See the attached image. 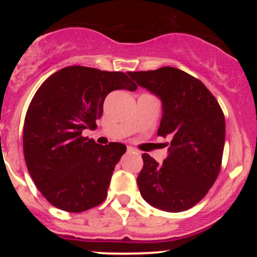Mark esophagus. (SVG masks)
Returning a JSON list of instances; mask_svg holds the SVG:
<instances>
[{"label":"esophagus","mask_w":257,"mask_h":257,"mask_svg":"<svg viewBox=\"0 0 257 257\" xmlns=\"http://www.w3.org/2000/svg\"><path fill=\"white\" fill-rule=\"evenodd\" d=\"M126 152H129V153H139V151H137V150H135L134 147H132V146L126 147Z\"/></svg>","instance_id":"esophagus-1"}]
</instances>
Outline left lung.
Listing matches in <instances>:
<instances>
[{
    "label": "left lung",
    "mask_w": 257,
    "mask_h": 257,
    "mask_svg": "<svg viewBox=\"0 0 257 257\" xmlns=\"http://www.w3.org/2000/svg\"><path fill=\"white\" fill-rule=\"evenodd\" d=\"M128 75L161 98L163 117L157 134L173 139L163 163L143 155L141 196L161 210H187L204 198L219 176L225 145L222 108L198 78L175 67Z\"/></svg>",
    "instance_id": "obj_1"
}]
</instances>
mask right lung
Instances as JSON below:
<instances>
[{
  "instance_id": "right-lung-1",
  "label": "right lung",
  "mask_w": 257,
  "mask_h": 257,
  "mask_svg": "<svg viewBox=\"0 0 257 257\" xmlns=\"http://www.w3.org/2000/svg\"><path fill=\"white\" fill-rule=\"evenodd\" d=\"M137 88L124 72L75 65L53 73L35 93L24 122V158L36 187L55 208L82 213L104 202L126 146L99 145L82 132L96 128L108 93Z\"/></svg>"
}]
</instances>
